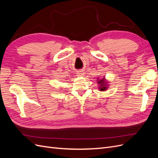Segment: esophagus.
I'll use <instances>...</instances> for the list:
<instances>
[{
    "label": "esophagus",
    "mask_w": 158,
    "mask_h": 158,
    "mask_svg": "<svg viewBox=\"0 0 158 158\" xmlns=\"http://www.w3.org/2000/svg\"><path fill=\"white\" fill-rule=\"evenodd\" d=\"M84 75H85V73L84 72L80 71L77 73V76H78V77H82V76H84Z\"/></svg>",
    "instance_id": "esophagus-1"
}]
</instances>
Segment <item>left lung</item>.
Instances as JSON below:
<instances>
[{
    "mask_svg": "<svg viewBox=\"0 0 158 158\" xmlns=\"http://www.w3.org/2000/svg\"><path fill=\"white\" fill-rule=\"evenodd\" d=\"M97 82L99 85L98 86L99 91H106L109 88L108 82L106 80V79L105 78V77L101 79L98 78Z\"/></svg>",
    "mask_w": 158,
    "mask_h": 158,
    "instance_id": "8db88e82",
    "label": "left lung"
}]
</instances>
